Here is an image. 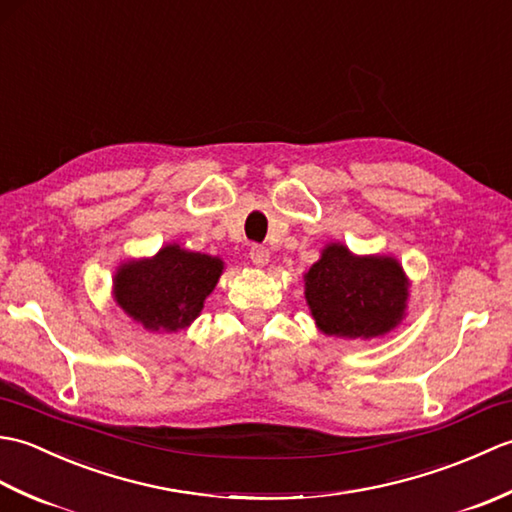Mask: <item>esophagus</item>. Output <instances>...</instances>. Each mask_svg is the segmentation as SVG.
<instances>
[{"label":"esophagus","mask_w":512,"mask_h":512,"mask_svg":"<svg viewBox=\"0 0 512 512\" xmlns=\"http://www.w3.org/2000/svg\"><path fill=\"white\" fill-rule=\"evenodd\" d=\"M250 262H253L257 268H262V266H266L268 264V259H270V253H268V248L266 246H259V244H255V246H250Z\"/></svg>","instance_id":"1"}]
</instances>
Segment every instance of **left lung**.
<instances>
[{
  "label": "left lung",
  "instance_id": "left-lung-1",
  "mask_svg": "<svg viewBox=\"0 0 512 512\" xmlns=\"http://www.w3.org/2000/svg\"><path fill=\"white\" fill-rule=\"evenodd\" d=\"M407 279L391 257H354L330 244L306 275V299L319 330L345 339H372L400 323Z\"/></svg>",
  "mask_w": 512,
  "mask_h": 512
}]
</instances>
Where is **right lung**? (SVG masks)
Listing matches in <instances>:
<instances>
[{"mask_svg": "<svg viewBox=\"0 0 512 512\" xmlns=\"http://www.w3.org/2000/svg\"><path fill=\"white\" fill-rule=\"evenodd\" d=\"M222 275L217 257L165 246L154 259L129 262L114 277V295L147 330L176 332L198 317Z\"/></svg>", "mask_w": 512, "mask_h": 512, "instance_id": "1", "label": "right lung"}]
</instances>
